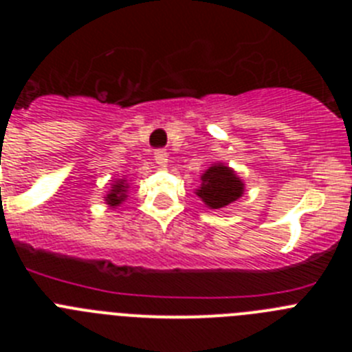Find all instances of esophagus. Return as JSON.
Here are the masks:
<instances>
[{"instance_id":"esophagus-1","label":"esophagus","mask_w":352,"mask_h":352,"mask_svg":"<svg viewBox=\"0 0 352 352\" xmlns=\"http://www.w3.org/2000/svg\"><path fill=\"white\" fill-rule=\"evenodd\" d=\"M155 162H157V166L162 167V169H166L167 162H169V155L164 149H158L157 153H155Z\"/></svg>"}]
</instances>
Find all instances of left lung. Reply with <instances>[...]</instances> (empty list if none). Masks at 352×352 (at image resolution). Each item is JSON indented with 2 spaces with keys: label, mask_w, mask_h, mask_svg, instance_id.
<instances>
[{
  "label": "left lung",
  "mask_w": 352,
  "mask_h": 352,
  "mask_svg": "<svg viewBox=\"0 0 352 352\" xmlns=\"http://www.w3.org/2000/svg\"><path fill=\"white\" fill-rule=\"evenodd\" d=\"M245 183L239 178L232 167L226 166L222 162L211 164L203 174H201V186L195 190L206 208L210 210H222L243 197Z\"/></svg>",
  "instance_id": "1"
}]
</instances>
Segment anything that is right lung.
Masks as SVG:
<instances>
[{
    "label": "right lung",
    "instance_id": "1",
    "mask_svg": "<svg viewBox=\"0 0 352 352\" xmlns=\"http://www.w3.org/2000/svg\"><path fill=\"white\" fill-rule=\"evenodd\" d=\"M129 190H130L129 179L123 178V176L118 179H114L113 185H111V188H109V192L105 194V197H104L105 204H107L111 210H116V208L121 206V204H123V201L129 197Z\"/></svg>",
    "mask_w": 352,
    "mask_h": 352
}]
</instances>
